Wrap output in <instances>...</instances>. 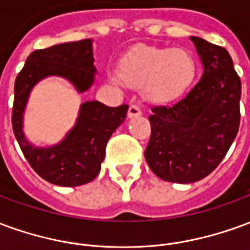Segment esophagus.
I'll use <instances>...</instances> for the list:
<instances>
[{
  "mask_svg": "<svg viewBox=\"0 0 250 250\" xmlns=\"http://www.w3.org/2000/svg\"><path fill=\"white\" fill-rule=\"evenodd\" d=\"M141 115H142V109L139 108L136 104L130 105V108H128V114H127L128 118H136V116H141Z\"/></svg>",
  "mask_w": 250,
  "mask_h": 250,
  "instance_id": "obj_1",
  "label": "esophagus"
}]
</instances>
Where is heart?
Segmentation results:
<instances>
[{
	"instance_id": "1",
	"label": "heart",
	"mask_w": 250,
	"mask_h": 250,
	"mask_svg": "<svg viewBox=\"0 0 250 250\" xmlns=\"http://www.w3.org/2000/svg\"><path fill=\"white\" fill-rule=\"evenodd\" d=\"M197 76V62L186 49L141 45L122 57L119 73L109 72L111 82L122 80L141 87L142 95L151 103H171L182 98Z\"/></svg>"
}]
</instances>
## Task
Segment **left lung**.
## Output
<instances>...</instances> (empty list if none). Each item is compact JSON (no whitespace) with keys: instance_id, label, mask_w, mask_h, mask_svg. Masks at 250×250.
Here are the masks:
<instances>
[{"instance_id":"obj_1","label":"left lung","mask_w":250,"mask_h":250,"mask_svg":"<svg viewBox=\"0 0 250 250\" xmlns=\"http://www.w3.org/2000/svg\"><path fill=\"white\" fill-rule=\"evenodd\" d=\"M204 72L171 107H154L145 158L163 181L193 184L224 159L240 127L241 80L225 48L191 36Z\"/></svg>"}]
</instances>
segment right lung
Returning a JSON list of instances; mask_svg holds the SVG:
<instances>
[{"label": "right lung", "mask_w": 250, "mask_h": 250, "mask_svg": "<svg viewBox=\"0 0 250 250\" xmlns=\"http://www.w3.org/2000/svg\"><path fill=\"white\" fill-rule=\"evenodd\" d=\"M92 40L64 42L32 52L14 83L12 114L14 136L36 173L57 186L75 188L98 177L107 142L125 119L128 105L107 107L98 100L80 105L75 125L52 146H35L24 132V114L30 92L37 83L59 76L79 93L87 92L98 73L93 65Z\"/></svg>", "instance_id": "add662e5"}]
</instances>
